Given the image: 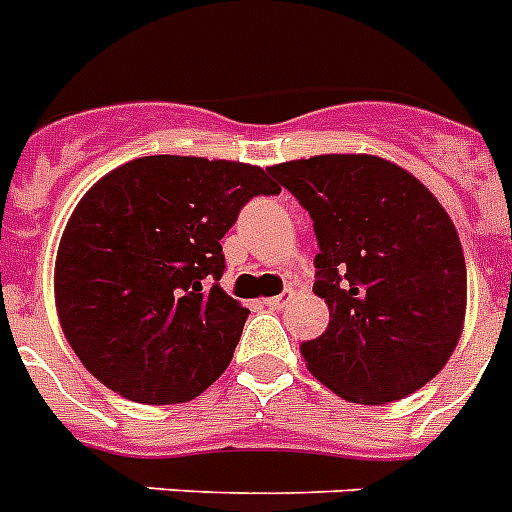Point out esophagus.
Masks as SVG:
<instances>
[{
  "mask_svg": "<svg viewBox=\"0 0 512 512\" xmlns=\"http://www.w3.org/2000/svg\"><path fill=\"white\" fill-rule=\"evenodd\" d=\"M292 297H294L292 292H281V294H278V297L268 299V307H273V310H284V307H289Z\"/></svg>",
  "mask_w": 512,
  "mask_h": 512,
  "instance_id": "obj_1",
  "label": "esophagus"
}]
</instances>
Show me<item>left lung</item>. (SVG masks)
<instances>
[{
    "label": "left lung",
    "instance_id": "left-lung-1",
    "mask_svg": "<svg viewBox=\"0 0 512 512\" xmlns=\"http://www.w3.org/2000/svg\"><path fill=\"white\" fill-rule=\"evenodd\" d=\"M268 173L310 213L321 247L313 292L328 326L299 347L310 373L360 405L418 392L463 334L468 281L450 215L376 155H315Z\"/></svg>",
    "mask_w": 512,
    "mask_h": 512
}]
</instances>
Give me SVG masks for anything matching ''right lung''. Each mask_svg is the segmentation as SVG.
I'll use <instances>...</instances> for the list:
<instances>
[{
    "label": "right lung",
    "instance_id": "obj_1",
    "mask_svg": "<svg viewBox=\"0 0 512 512\" xmlns=\"http://www.w3.org/2000/svg\"><path fill=\"white\" fill-rule=\"evenodd\" d=\"M263 168L149 155L91 186L54 260L60 326L86 371L144 405L189 402L234 357L249 310L220 289V239L257 194Z\"/></svg>",
    "mask_w": 512,
    "mask_h": 512
}]
</instances>
